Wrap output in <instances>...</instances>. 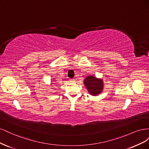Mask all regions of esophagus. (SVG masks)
<instances>
[{"instance_id":"obj_1","label":"esophagus","mask_w":149,"mask_h":149,"mask_svg":"<svg viewBox=\"0 0 149 149\" xmlns=\"http://www.w3.org/2000/svg\"><path fill=\"white\" fill-rule=\"evenodd\" d=\"M70 82H71V83H74V79H70Z\"/></svg>"}]
</instances>
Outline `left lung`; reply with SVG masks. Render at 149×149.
<instances>
[{"mask_svg":"<svg viewBox=\"0 0 149 149\" xmlns=\"http://www.w3.org/2000/svg\"><path fill=\"white\" fill-rule=\"evenodd\" d=\"M84 84L90 94L96 96L101 93L103 88L102 80L92 76H88L84 81Z\"/></svg>","mask_w":149,"mask_h":149,"instance_id":"left-lung-1","label":"left lung"}]
</instances>
